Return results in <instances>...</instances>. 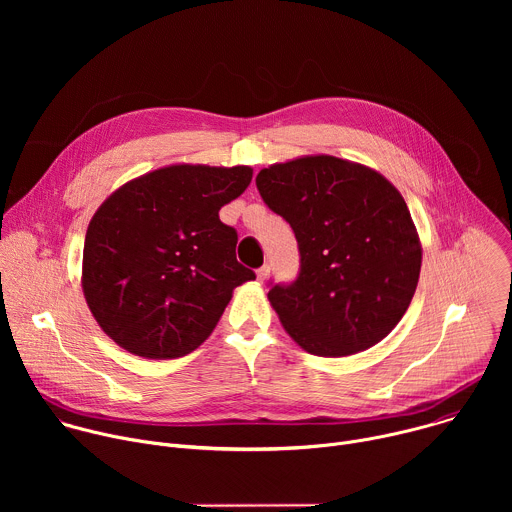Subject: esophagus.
Masks as SVG:
<instances>
[{
    "label": "esophagus",
    "mask_w": 512,
    "mask_h": 512,
    "mask_svg": "<svg viewBox=\"0 0 512 512\" xmlns=\"http://www.w3.org/2000/svg\"><path fill=\"white\" fill-rule=\"evenodd\" d=\"M267 277H269V265L259 267V269H257V279H259V281H265Z\"/></svg>",
    "instance_id": "obj_1"
}]
</instances>
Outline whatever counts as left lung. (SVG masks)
<instances>
[{
  "label": "left lung",
  "mask_w": 512,
  "mask_h": 512,
  "mask_svg": "<svg viewBox=\"0 0 512 512\" xmlns=\"http://www.w3.org/2000/svg\"><path fill=\"white\" fill-rule=\"evenodd\" d=\"M255 182L300 245L298 279L267 294L291 340L316 356L381 342L407 312L421 271L401 192L377 170L328 154L271 164Z\"/></svg>",
  "instance_id": "left-lung-1"
}]
</instances>
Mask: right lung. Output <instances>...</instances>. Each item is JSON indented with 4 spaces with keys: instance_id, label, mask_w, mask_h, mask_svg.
I'll return each instance as SVG.
<instances>
[{
    "instance_id": "1",
    "label": "right lung",
    "mask_w": 512,
    "mask_h": 512,
    "mask_svg": "<svg viewBox=\"0 0 512 512\" xmlns=\"http://www.w3.org/2000/svg\"><path fill=\"white\" fill-rule=\"evenodd\" d=\"M251 178L249 166L172 164L125 182L97 208L81 283L117 346L166 360L212 334L233 289L255 279L235 257L237 231L218 218Z\"/></svg>"
}]
</instances>
